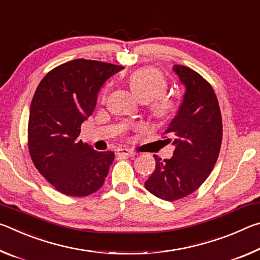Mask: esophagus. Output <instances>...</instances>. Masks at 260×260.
<instances>
[{
	"mask_svg": "<svg viewBox=\"0 0 260 260\" xmlns=\"http://www.w3.org/2000/svg\"><path fill=\"white\" fill-rule=\"evenodd\" d=\"M116 153L118 156H127V157H133L136 155L135 151L129 150V149H118Z\"/></svg>",
	"mask_w": 260,
	"mask_h": 260,
	"instance_id": "esophagus-1",
	"label": "esophagus"
}]
</instances>
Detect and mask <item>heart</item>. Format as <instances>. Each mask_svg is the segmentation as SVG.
<instances>
[{"instance_id":"obj_1","label":"heart","mask_w":260,"mask_h":260,"mask_svg":"<svg viewBox=\"0 0 260 260\" xmlns=\"http://www.w3.org/2000/svg\"><path fill=\"white\" fill-rule=\"evenodd\" d=\"M128 83L140 101L144 103L152 101L150 111L156 119H169L177 111V101L172 96L164 94L167 89V81L157 69L142 68L136 70L129 76ZM108 93L109 87L107 86L101 93V102L107 101Z\"/></svg>"}]
</instances>
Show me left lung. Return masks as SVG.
<instances>
[{"label": "left lung", "instance_id": "obj_1", "mask_svg": "<svg viewBox=\"0 0 260 260\" xmlns=\"http://www.w3.org/2000/svg\"><path fill=\"white\" fill-rule=\"evenodd\" d=\"M186 86L178 114L164 134L175 146L170 159L153 156L156 169L144 187L164 201L190 195L205 181L217 162L222 140V119L212 86L190 68L174 65Z\"/></svg>", "mask_w": 260, "mask_h": 260}]
</instances>
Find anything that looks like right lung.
I'll return each mask as SVG.
<instances>
[{
    "mask_svg": "<svg viewBox=\"0 0 260 260\" xmlns=\"http://www.w3.org/2000/svg\"><path fill=\"white\" fill-rule=\"evenodd\" d=\"M124 69L104 61L73 59L52 69L30 103L27 142L34 166L57 191L88 196L103 186L112 151H96L79 140L94 111L101 86Z\"/></svg>",
    "mask_w": 260,
    "mask_h": 260,
    "instance_id": "obj_1",
    "label": "right lung"
}]
</instances>
